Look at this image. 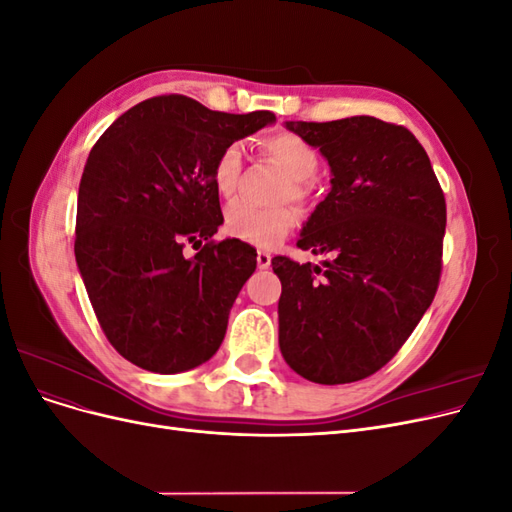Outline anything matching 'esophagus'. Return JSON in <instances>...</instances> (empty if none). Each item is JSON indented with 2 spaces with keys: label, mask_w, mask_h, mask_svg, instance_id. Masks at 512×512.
<instances>
[{
  "label": "esophagus",
  "mask_w": 512,
  "mask_h": 512,
  "mask_svg": "<svg viewBox=\"0 0 512 512\" xmlns=\"http://www.w3.org/2000/svg\"><path fill=\"white\" fill-rule=\"evenodd\" d=\"M256 262H258V269H269L271 267V254L265 252V250H260L256 254Z\"/></svg>",
  "instance_id": "esophagus-1"
}]
</instances>
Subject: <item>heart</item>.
Segmentation results:
<instances>
[{
	"label": "heart",
	"mask_w": 512,
	"mask_h": 512,
	"mask_svg": "<svg viewBox=\"0 0 512 512\" xmlns=\"http://www.w3.org/2000/svg\"><path fill=\"white\" fill-rule=\"evenodd\" d=\"M260 147L271 160L280 164L290 177L284 196L292 198L294 203L305 205L309 200V194H312L309 179L316 175V170L320 166V156L316 147L309 145L303 136L294 132L267 134L260 141ZM243 164L245 158L241 143H228L220 149L211 170L213 185L220 196L230 198L237 192ZM297 222L299 215L292 207L262 209L247 203V200H235V203L228 205L224 213V228L230 237L262 247H269L277 241H282L288 232L297 226Z\"/></svg>",
	"instance_id": "heart-1"
}]
</instances>
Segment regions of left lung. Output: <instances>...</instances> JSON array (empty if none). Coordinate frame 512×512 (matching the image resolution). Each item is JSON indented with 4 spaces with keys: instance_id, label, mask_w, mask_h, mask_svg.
I'll list each match as a JSON object with an SVG mask.
<instances>
[{
    "instance_id": "obj_1",
    "label": "left lung",
    "mask_w": 512,
    "mask_h": 512,
    "mask_svg": "<svg viewBox=\"0 0 512 512\" xmlns=\"http://www.w3.org/2000/svg\"><path fill=\"white\" fill-rule=\"evenodd\" d=\"M286 128L320 149L333 179L297 241L329 260L271 262L282 282L280 350L305 380H363L393 359L436 297L444 194L404 126L359 115Z\"/></svg>"
}]
</instances>
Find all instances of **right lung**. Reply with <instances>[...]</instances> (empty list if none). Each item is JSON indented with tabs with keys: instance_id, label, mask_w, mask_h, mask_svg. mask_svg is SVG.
I'll return each instance as SVG.
<instances>
[{
	"instance_id": "obj_1",
	"label": "right lung",
	"mask_w": 512,
	"mask_h": 512,
	"mask_svg": "<svg viewBox=\"0 0 512 512\" xmlns=\"http://www.w3.org/2000/svg\"><path fill=\"white\" fill-rule=\"evenodd\" d=\"M273 121L269 111L230 115L170 94L132 106L91 149L74 256L123 359L179 374L218 352L256 250L239 239L211 241L224 222L211 170L224 145ZM188 240L206 241L192 259L182 256Z\"/></svg>"
}]
</instances>
